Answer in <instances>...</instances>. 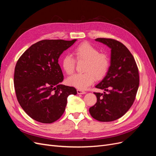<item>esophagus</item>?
Returning <instances> with one entry per match:
<instances>
[{
	"mask_svg": "<svg viewBox=\"0 0 156 156\" xmlns=\"http://www.w3.org/2000/svg\"><path fill=\"white\" fill-rule=\"evenodd\" d=\"M77 92L78 94H84L86 93L85 91H84V90H81V89H78Z\"/></svg>",
	"mask_w": 156,
	"mask_h": 156,
	"instance_id": "34e87169",
	"label": "esophagus"
}]
</instances>
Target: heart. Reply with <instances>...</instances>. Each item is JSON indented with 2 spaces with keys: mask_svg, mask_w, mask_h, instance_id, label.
<instances>
[{
  "mask_svg": "<svg viewBox=\"0 0 156 156\" xmlns=\"http://www.w3.org/2000/svg\"><path fill=\"white\" fill-rule=\"evenodd\" d=\"M73 53L78 61H85L84 73L75 74L68 79V83L75 88H87L97 80L105 77L111 66V58L108 53L100 52L89 42L84 41L75 46ZM75 59L70 55H65L61 59L60 65L67 75H72L75 69Z\"/></svg>",
  "mask_w": 156,
  "mask_h": 156,
  "instance_id": "obj_1",
  "label": "heart"
}]
</instances>
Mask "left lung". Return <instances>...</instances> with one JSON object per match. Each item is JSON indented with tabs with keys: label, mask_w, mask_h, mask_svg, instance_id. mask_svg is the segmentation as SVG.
<instances>
[{
	"label": "left lung",
	"mask_w": 156,
	"mask_h": 156,
	"mask_svg": "<svg viewBox=\"0 0 156 156\" xmlns=\"http://www.w3.org/2000/svg\"><path fill=\"white\" fill-rule=\"evenodd\" d=\"M95 40L111 49V66L96 86L107 92H94L97 102L89 112L98 121L112 122L124 115L133 105L139 85V69L133 56L121 42L103 37Z\"/></svg>",
	"instance_id": "1"
}]
</instances>
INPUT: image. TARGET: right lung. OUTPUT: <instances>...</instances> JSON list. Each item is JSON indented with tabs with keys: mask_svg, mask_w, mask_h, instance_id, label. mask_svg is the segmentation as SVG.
Here are the masks:
<instances>
[{
	"mask_svg": "<svg viewBox=\"0 0 156 156\" xmlns=\"http://www.w3.org/2000/svg\"><path fill=\"white\" fill-rule=\"evenodd\" d=\"M76 40H41L18 59L13 78L16 97L23 109L36 121H56L63 115L68 97L77 94L74 87L60 84L64 76L58 64L60 55Z\"/></svg>",
	"mask_w": 156,
	"mask_h": 156,
	"instance_id": "1",
	"label": "right lung"
}]
</instances>
